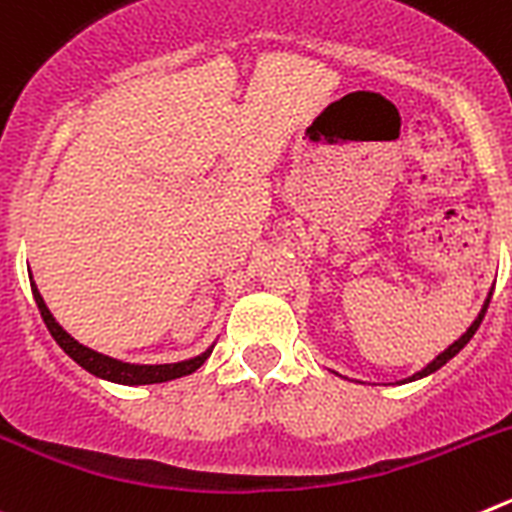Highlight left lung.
Masks as SVG:
<instances>
[{
	"label": "left lung",
	"mask_w": 512,
	"mask_h": 512,
	"mask_svg": "<svg viewBox=\"0 0 512 512\" xmlns=\"http://www.w3.org/2000/svg\"><path fill=\"white\" fill-rule=\"evenodd\" d=\"M490 297H492V292H490V295H487L485 305H482V310H479L477 320H474V323H472V325H469V328H467V333H464V336H461V338H459V341H454V343H451V346H449V348H446V351H443V354H438V356H436V359H433V361H431V364H428V366H423V369H420V372H415V374H413V377H408V379H405V382H415V379H423V377H428V374L438 372V369H441V366H443V364H449V361H451V359H454V356H456V354H459L461 348H464V346H467V343H469V341H472V336H474V333H477L479 323H482V318H485V312H487V307H490Z\"/></svg>",
	"instance_id": "obj_1"
}]
</instances>
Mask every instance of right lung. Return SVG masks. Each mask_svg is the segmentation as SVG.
<instances>
[{"label": "right lung", "instance_id": "right-lung-1", "mask_svg": "<svg viewBox=\"0 0 512 512\" xmlns=\"http://www.w3.org/2000/svg\"><path fill=\"white\" fill-rule=\"evenodd\" d=\"M30 287H33V297H35V305H38L40 310V318H43V323L48 325V330H51V336L56 338L58 346H61L63 351H66V354L81 366V369H87L89 374H94V377L99 379H107V382H115V384L171 382V379L187 377V374L197 372V369L207 361V356L212 354V346H210L207 351H202L200 356H194V359H187V361H176V364H128V361L112 359V356L99 354V351L87 348L84 343L76 341L74 336H69V333L56 323V318L51 315L45 300L40 297L35 282H30Z\"/></svg>", "mask_w": 512, "mask_h": 512}]
</instances>
